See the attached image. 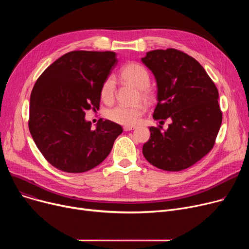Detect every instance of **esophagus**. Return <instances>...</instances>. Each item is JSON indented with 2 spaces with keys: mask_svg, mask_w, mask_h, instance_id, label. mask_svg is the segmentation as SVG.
Wrapping results in <instances>:
<instances>
[{
  "mask_svg": "<svg viewBox=\"0 0 249 249\" xmlns=\"http://www.w3.org/2000/svg\"><path fill=\"white\" fill-rule=\"evenodd\" d=\"M123 129H124V131H130V130H134L135 127L134 126H124Z\"/></svg>",
  "mask_w": 249,
  "mask_h": 249,
  "instance_id": "1",
  "label": "esophagus"
}]
</instances>
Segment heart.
<instances>
[{
    "mask_svg": "<svg viewBox=\"0 0 249 249\" xmlns=\"http://www.w3.org/2000/svg\"><path fill=\"white\" fill-rule=\"evenodd\" d=\"M120 75L126 82L132 84L137 89H141L143 96H148L147 88L150 84V76L147 70L139 63H129L120 71ZM116 89V80L113 75L108 76L104 81L101 88V97L104 101L109 102L113 99ZM142 114V108L139 106H127L118 105L107 112V117L110 120L124 125L135 124Z\"/></svg>",
    "mask_w": 249,
    "mask_h": 249,
    "instance_id": "heart-1",
    "label": "heart"
}]
</instances>
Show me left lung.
Segmentation results:
<instances>
[{
    "mask_svg": "<svg viewBox=\"0 0 249 249\" xmlns=\"http://www.w3.org/2000/svg\"><path fill=\"white\" fill-rule=\"evenodd\" d=\"M141 61L153 73L158 87L153 118L172 120L166 130L149 128L150 138L142 153L163 171H182L214 146L222 123L218 89L202 65L182 51L156 49Z\"/></svg>",
    "mask_w": 249,
    "mask_h": 249,
    "instance_id": "1",
    "label": "left lung"
}]
</instances>
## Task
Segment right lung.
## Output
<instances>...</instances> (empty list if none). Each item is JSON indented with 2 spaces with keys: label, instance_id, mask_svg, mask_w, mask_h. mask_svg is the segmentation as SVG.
Masks as SVG:
<instances>
[{
  "label": "right lung",
  "instance_id": "add662e5",
  "mask_svg": "<svg viewBox=\"0 0 249 249\" xmlns=\"http://www.w3.org/2000/svg\"><path fill=\"white\" fill-rule=\"evenodd\" d=\"M117 63L112 51H71L38 77L30 97L29 130L51 165L85 173L111 152L122 127L100 119L93 130L85 115L100 107L102 85Z\"/></svg>",
  "mask_w": 249,
  "mask_h": 249
}]
</instances>
